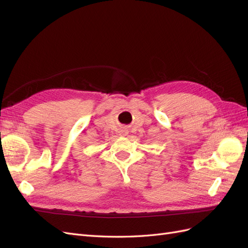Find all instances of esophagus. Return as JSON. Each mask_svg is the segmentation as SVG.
Masks as SVG:
<instances>
[{
  "label": "esophagus",
  "instance_id": "esophagus-1",
  "mask_svg": "<svg viewBox=\"0 0 248 248\" xmlns=\"http://www.w3.org/2000/svg\"><path fill=\"white\" fill-rule=\"evenodd\" d=\"M127 133H128V130L127 129H121V131H120V134H121V136H127Z\"/></svg>",
  "mask_w": 248,
  "mask_h": 248
}]
</instances>
